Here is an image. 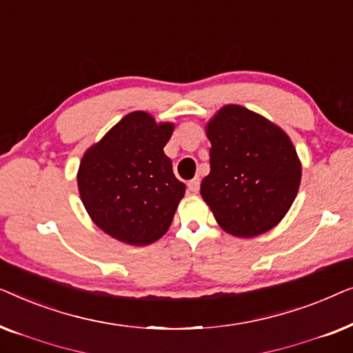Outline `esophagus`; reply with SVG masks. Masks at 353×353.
<instances>
[{
	"label": "esophagus",
	"mask_w": 353,
	"mask_h": 353,
	"mask_svg": "<svg viewBox=\"0 0 353 353\" xmlns=\"http://www.w3.org/2000/svg\"><path fill=\"white\" fill-rule=\"evenodd\" d=\"M199 185H201L199 178H192V180L188 183V190H190L192 194H196V192L199 191Z\"/></svg>",
	"instance_id": "1"
}]
</instances>
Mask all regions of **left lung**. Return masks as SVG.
I'll use <instances>...</instances> for the list:
<instances>
[{
    "mask_svg": "<svg viewBox=\"0 0 353 353\" xmlns=\"http://www.w3.org/2000/svg\"><path fill=\"white\" fill-rule=\"evenodd\" d=\"M210 173L201 196L226 233L254 238L276 226L301 186L302 165L286 133L262 115L228 104L205 127Z\"/></svg>",
    "mask_w": 353,
    "mask_h": 353,
    "instance_id": "1",
    "label": "left lung"
}]
</instances>
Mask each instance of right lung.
<instances>
[{"instance_id": "add662e5", "label": "right lung", "mask_w": 353, "mask_h": 353, "mask_svg": "<svg viewBox=\"0 0 353 353\" xmlns=\"http://www.w3.org/2000/svg\"><path fill=\"white\" fill-rule=\"evenodd\" d=\"M173 123H157L137 110L85 152L77 183L91 220L104 233L148 245L167 233L186 186L163 152Z\"/></svg>"}]
</instances>
